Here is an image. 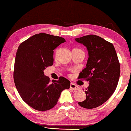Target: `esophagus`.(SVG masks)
<instances>
[{"instance_id":"34e87169","label":"esophagus","mask_w":131,"mask_h":131,"mask_svg":"<svg viewBox=\"0 0 131 131\" xmlns=\"http://www.w3.org/2000/svg\"><path fill=\"white\" fill-rule=\"evenodd\" d=\"M70 88L72 89L74 91H79L80 89V88L78 86H77L76 85H75L74 83H71L70 84Z\"/></svg>"}]
</instances>
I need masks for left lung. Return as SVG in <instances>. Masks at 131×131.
Returning <instances> with one entry per match:
<instances>
[{
  "mask_svg": "<svg viewBox=\"0 0 131 131\" xmlns=\"http://www.w3.org/2000/svg\"><path fill=\"white\" fill-rule=\"evenodd\" d=\"M75 40L86 47L89 54L86 67L79 79H85L89 85L85 92L86 100L78 104L85 108H96L109 99L117 86L121 68L117 53L112 43L98 36H84Z\"/></svg>",
  "mask_w": 131,
  "mask_h": 131,
  "instance_id": "8db88e82",
  "label": "left lung"
}]
</instances>
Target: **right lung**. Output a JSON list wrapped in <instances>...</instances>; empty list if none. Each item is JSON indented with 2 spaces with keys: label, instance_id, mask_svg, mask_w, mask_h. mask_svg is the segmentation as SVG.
Returning a JSON list of instances; mask_svg holds the SVG:
<instances>
[{
  "label": "right lung",
  "instance_id": "1",
  "mask_svg": "<svg viewBox=\"0 0 131 131\" xmlns=\"http://www.w3.org/2000/svg\"><path fill=\"white\" fill-rule=\"evenodd\" d=\"M63 37L40 33L19 45L14 64V80L23 101L35 110L52 108L70 82L63 77L50 83L43 70L53 63V50L65 42Z\"/></svg>",
  "mask_w": 131,
  "mask_h": 131
}]
</instances>
